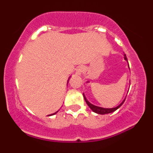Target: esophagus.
<instances>
[{"mask_svg":"<svg viewBox=\"0 0 153 153\" xmlns=\"http://www.w3.org/2000/svg\"><path fill=\"white\" fill-rule=\"evenodd\" d=\"M83 71H84V68L82 66H80L78 69L76 70V75H81L82 74V73H83Z\"/></svg>","mask_w":153,"mask_h":153,"instance_id":"34e87169","label":"esophagus"}]
</instances>
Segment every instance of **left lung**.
<instances>
[{
	"instance_id": "1",
	"label": "left lung",
	"mask_w": 153,
	"mask_h": 153,
	"mask_svg": "<svg viewBox=\"0 0 153 153\" xmlns=\"http://www.w3.org/2000/svg\"><path fill=\"white\" fill-rule=\"evenodd\" d=\"M124 59H125L126 61H127V56H126V54H124ZM127 62H128V61H127ZM128 66H129V64H128ZM83 97H84V99H85V102H86V103L88 104V106L90 107L91 109L94 112H95V113L99 114H107L112 113V112L115 111L116 110L118 109L119 107L122 106L123 103H124V101H125V99H124V101H123L119 105V106H117V107H114V108H102V107H100V106H95V105H93L92 103H91L88 101L86 98H85V95H84V94H83Z\"/></svg>"
}]
</instances>
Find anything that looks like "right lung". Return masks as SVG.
<instances>
[{
    "instance_id": "add662e5",
    "label": "right lung",
    "mask_w": 153,
    "mask_h": 153,
    "mask_svg": "<svg viewBox=\"0 0 153 153\" xmlns=\"http://www.w3.org/2000/svg\"><path fill=\"white\" fill-rule=\"evenodd\" d=\"M68 80H69V79H68ZM57 112H58V111H56L55 113H54V114H50V115H48V116H52V115H54V114H57Z\"/></svg>"
}]
</instances>
